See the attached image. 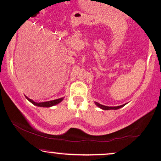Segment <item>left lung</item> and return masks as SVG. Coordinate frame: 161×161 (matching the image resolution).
Returning <instances> with one entry per match:
<instances>
[{
    "mask_svg": "<svg viewBox=\"0 0 161 161\" xmlns=\"http://www.w3.org/2000/svg\"><path fill=\"white\" fill-rule=\"evenodd\" d=\"M94 103L96 104L98 107H99L100 108H102V109L103 110H116V109H119V108H121L124 107L125 105L126 104V103H125V104H123V105H121V106H118V107H107V106H104V105H102V104H100L99 103H98L97 102H94Z\"/></svg>",
    "mask_w": 161,
    "mask_h": 161,
    "instance_id": "obj_1",
    "label": "left lung"
}]
</instances>
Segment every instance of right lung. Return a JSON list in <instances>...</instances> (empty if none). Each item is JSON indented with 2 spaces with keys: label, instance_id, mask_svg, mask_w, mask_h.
<instances>
[{
  "label": "right lung",
  "instance_id": "obj_1",
  "mask_svg": "<svg viewBox=\"0 0 161 161\" xmlns=\"http://www.w3.org/2000/svg\"><path fill=\"white\" fill-rule=\"evenodd\" d=\"M25 97L30 102H31L32 103V104H34L35 106H37V107H53V106H54V105L58 104V103H60L64 99V97H62V98H59V99H58L49 101V102L37 103V102H34L33 100L29 99L28 97L25 96Z\"/></svg>",
  "mask_w": 161,
  "mask_h": 161
}]
</instances>
